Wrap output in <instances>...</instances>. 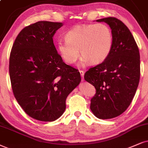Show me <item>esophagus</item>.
<instances>
[{"instance_id":"1","label":"esophagus","mask_w":148,"mask_h":148,"mask_svg":"<svg viewBox=\"0 0 148 148\" xmlns=\"http://www.w3.org/2000/svg\"><path fill=\"white\" fill-rule=\"evenodd\" d=\"M79 72L80 74V76H81L82 78H83V77H84V74H85V72H84L83 70H79Z\"/></svg>"}]
</instances>
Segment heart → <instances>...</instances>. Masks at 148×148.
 Masks as SVG:
<instances>
[{
    "label": "heart",
    "mask_w": 148,
    "mask_h": 148,
    "mask_svg": "<svg viewBox=\"0 0 148 148\" xmlns=\"http://www.w3.org/2000/svg\"><path fill=\"white\" fill-rule=\"evenodd\" d=\"M65 40L57 43L63 59L69 64L76 63L80 50L82 66L89 62L92 65L104 62L109 57L113 44L111 30L104 23L76 25L66 33Z\"/></svg>",
    "instance_id": "1"
}]
</instances>
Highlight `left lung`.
I'll use <instances>...</instances> for the list:
<instances>
[{"instance_id":"obj_1","label":"left lung","mask_w":148,"mask_h":148,"mask_svg":"<svg viewBox=\"0 0 148 148\" xmlns=\"http://www.w3.org/2000/svg\"><path fill=\"white\" fill-rule=\"evenodd\" d=\"M109 25L113 44L104 62L85 72L86 81L94 86L90 108L96 117L106 119L123 113L131 103L140 79V55L128 28L114 17L97 20Z\"/></svg>"}]
</instances>
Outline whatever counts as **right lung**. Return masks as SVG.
<instances>
[{
	"instance_id": "obj_1",
	"label": "right lung",
	"mask_w": 148,
	"mask_h": 148,
	"mask_svg": "<svg viewBox=\"0 0 148 148\" xmlns=\"http://www.w3.org/2000/svg\"><path fill=\"white\" fill-rule=\"evenodd\" d=\"M61 22L40 21L24 27L13 44L9 76L13 93L33 119L52 121L65 111L67 97L79 85L78 70L63 62L53 43Z\"/></svg>"
}]
</instances>
